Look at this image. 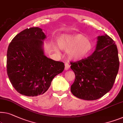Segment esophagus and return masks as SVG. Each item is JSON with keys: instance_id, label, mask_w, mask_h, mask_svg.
I'll list each match as a JSON object with an SVG mask.
<instances>
[{"instance_id": "obj_1", "label": "esophagus", "mask_w": 123, "mask_h": 123, "mask_svg": "<svg viewBox=\"0 0 123 123\" xmlns=\"http://www.w3.org/2000/svg\"><path fill=\"white\" fill-rule=\"evenodd\" d=\"M69 68H70V65L68 63H66L65 64V69L66 70H68Z\"/></svg>"}]
</instances>
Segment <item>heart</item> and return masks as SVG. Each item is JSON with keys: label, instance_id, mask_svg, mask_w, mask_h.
<instances>
[{"label": "heart", "instance_id": "heart-1", "mask_svg": "<svg viewBox=\"0 0 123 123\" xmlns=\"http://www.w3.org/2000/svg\"><path fill=\"white\" fill-rule=\"evenodd\" d=\"M58 44L60 49L69 51V57L74 60L86 57L92 48L91 41L82 34L62 37L59 39Z\"/></svg>", "mask_w": 123, "mask_h": 123}]
</instances>
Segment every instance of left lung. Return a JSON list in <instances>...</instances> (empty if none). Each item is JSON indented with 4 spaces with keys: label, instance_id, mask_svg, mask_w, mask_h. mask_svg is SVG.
Returning a JSON list of instances; mask_svg holds the SVG:
<instances>
[{
    "label": "left lung",
    "instance_id": "left-lung-1",
    "mask_svg": "<svg viewBox=\"0 0 123 123\" xmlns=\"http://www.w3.org/2000/svg\"><path fill=\"white\" fill-rule=\"evenodd\" d=\"M98 39L96 50L91 55L70 62L75 75L71 92L84 100H97L109 92L118 73L119 60L115 42L107 35Z\"/></svg>",
    "mask_w": 123,
    "mask_h": 123
}]
</instances>
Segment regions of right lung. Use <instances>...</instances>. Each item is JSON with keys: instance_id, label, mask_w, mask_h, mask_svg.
Returning a JSON list of instances; mask_svg holds the SVG:
<instances>
[{"instance_id": "obj_1", "label": "right lung", "mask_w": 123, "mask_h": 123, "mask_svg": "<svg viewBox=\"0 0 123 123\" xmlns=\"http://www.w3.org/2000/svg\"><path fill=\"white\" fill-rule=\"evenodd\" d=\"M46 35L38 27L24 30L10 42L7 51V74L15 89L28 97H37L48 89L63 72L64 63L44 55L43 40Z\"/></svg>"}]
</instances>
